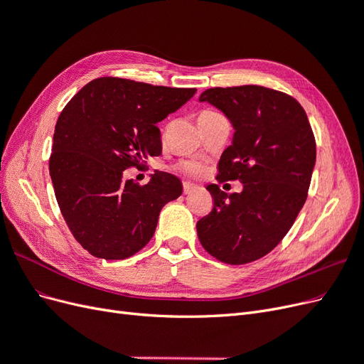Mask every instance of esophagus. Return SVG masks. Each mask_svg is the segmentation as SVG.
<instances>
[{
  "label": "esophagus",
  "instance_id": "esophagus-1",
  "mask_svg": "<svg viewBox=\"0 0 364 364\" xmlns=\"http://www.w3.org/2000/svg\"><path fill=\"white\" fill-rule=\"evenodd\" d=\"M196 188H197L196 185H193L190 182H183V194H191Z\"/></svg>",
  "mask_w": 364,
  "mask_h": 364
}]
</instances>
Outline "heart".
<instances>
[{
    "label": "heart",
    "mask_w": 364,
    "mask_h": 364,
    "mask_svg": "<svg viewBox=\"0 0 364 364\" xmlns=\"http://www.w3.org/2000/svg\"><path fill=\"white\" fill-rule=\"evenodd\" d=\"M213 114H217V112H214V111H202L199 114V118L200 117L213 115ZM179 168H181V171L183 174L190 176V178H199V176L203 173V165L200 162H197V161H183V162H181Z\"/></svg>",
    "instance_id": "b5f03b06"
}]
</instances>
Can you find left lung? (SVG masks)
Returning a JSON list of instances; mask_svg holds the SVG:
<instances>
[{"label":"left lung","mask_w":364,"mask_h":364,"mask_svg":"<svg viewBox=\"0 0 364 364\" xmlns=\"http://www.w3.org/2000/svg\"><path fill=\"white\" fill-rule=\"evenodd\" d=\"M200 102L220 109L235 129L215 179L240 181L243 191L208 185L214 206L197 222V235L218 261H257L281 243L306 200L316 164L310 121L296 98L258 85L211 87Z\"/></svg>","instance_id":"8db88e82"}]
</instances>
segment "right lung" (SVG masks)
<instances>
[{
    "label": "right lung",
    "instance_id": "add662e5",
    "mask_svg": "<svg viewBox=\"0 0 364 364\" xmlns=\"http://www.w3.org/2000/svg\"><path fill=\"white\" fill-rule=\"evenodd\" d=\"M194 94L196 87L100 77L63 107L50 176L65 222L92 257L135 255L155 234L162 206L182 194V182L170 173L156 171L147 185L124 181L123 173L161 155L156 123Z\"/></svg>",
    "mask_w": 364,
    "mask_h": 364
}]
</instances>
